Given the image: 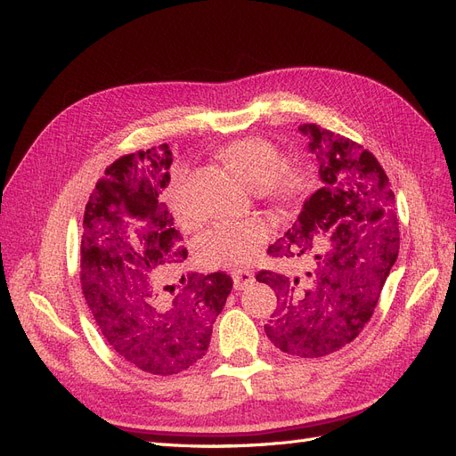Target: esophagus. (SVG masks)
<instances>
[{
  "label": "esophagus",
  "mask_w": 456,
  "mask_h": 456,
  "mask_svg": "<svg viewBox=\"0 0 456 456\" xmlns=\"http://www.w3.org/2000/svg\"><path fill=\"white\" fill-rule=\"evenodd\" d=\"M232 280H233V289H236V291H243L245 287H249L255 281V275L251 270H233Z\"/></svg>",
  "instance_id": "34e87169"
}]
</instances>
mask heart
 <instances>
[{"mask_svg": "<svg viewBox=\"0 0 456 456\" xmlns=\"http://www.w3.org/2000/svg\"><path fill=\"white\" fill-rule=\"evenodd\" d=\"M226 167L253 191H262L273 200H293L306 186V176L297 167L285 165L278 146L266 139H243L232 142L220 154ZM183 171L173 173V184L167 190L171 203ZM272 226L262 218L245 223H218L201 233L198 256L209 268L241 266L253 260L270 238Z\"/></svg>", "mask_w": 456, "mask_h": 456, "instance_id": "obj_1", "label": "heart"}]
</instances>
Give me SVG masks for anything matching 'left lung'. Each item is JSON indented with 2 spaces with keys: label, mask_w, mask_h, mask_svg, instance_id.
<instances>
[{
  "label": "left lung",
  "mask_w": 456,
  "mask_h": 456,
  "mask_svg": "<svg viewBox=\"0 0 456 456\" xmlns=\"http://www.w3.org/2000/svg\"><path fill=\"white\" fill-rule=\"evenodd\" d=\"M308 139L322 188L302 205L293 228L270 245L273 256H314L306 280L258 272L280 306L265 325L275 348L322 357L350 344L375 312L399 251L395 200L377 158L346 136L314 123Z\"/></svg>",
  "instance_id": "1"
}]
</instances>
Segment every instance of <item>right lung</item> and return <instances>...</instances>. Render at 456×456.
Here are the masks:
<instances>
[{
  "instance_id": "add662e5",
  "label": "right lung",
  "mask_w": 456,
  "mask_h": 456,
  "mask_svg": "<svg viewBox=\"0 0 456 456\" xmlns=\"http://www.w3.org/2000/svg\"><path fill=\"white\" fill-rule=\"evenodd\" d=\"M167 144L123 156L89 198L81 236V289L112 350L151 375H176L209 348L232 291L216 272L171 283L188 256L173 215L158 201L169 186Z\"/></svg>"
}]
</instances>
